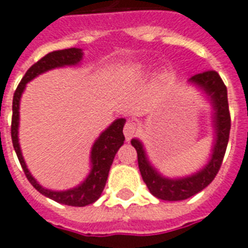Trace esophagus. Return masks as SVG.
Wrapping results in <instances>:
<instances>
[{"label": "esophagus", "mask_w": 248, "mask_h": 248, "mask_svg": "<svg viewBox=\"0 0 248 248\" xmlns=\"http://www.w3.org/2000/svg\"><path fill=\"white\" fill-rule=\"evenodd\" d=\"M124 137H126V141H130L134 137V135L136 134V124L134 122H131V121L126 122L124 127Z\"/></svg>", "instance_id": "obj_1"}]
</instances>
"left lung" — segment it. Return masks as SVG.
Returning <instances> with one entry per match:
<instances>
[{"label": "left lung", "instance_id": "obj_1", "mask_svg": "<svg viewBox=\"0 0 248 248\" xmlns=\"http://www.w3.org/2000/svg\"><path fill=\"white\" fill-rule=\"evenodd\" d=\"M188 83L198 87L207 95L213 109L212 114V127L214 132L213 146L208 163L201 170L190 175L182 176V178H168L160 174L155 166L150 163L143 143L139 139L131 140V145L137 151L139 169L143 182L147 185L150 193L161 201H184L207 188L216 178L222 165L227 143L230 139L231 117L228 99H227V88L219 74L214 70H208L191 77Z\"/></svg>", "mask_w": 248, "mask_h": 248}]
</instances>
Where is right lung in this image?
<instances>
[{
    "mask_svg": "<svg viewBox=\"0 0 248 248\" xmlns=\"http://www.w3.org/2000/svg\"><path fill=\"white\" fill-rule=\"evenodd\" d=\"M83 59V50L78 47H70V49L58 50L46 54L41 58L37 63L30 66V69L26 72L24 78L18 84L17 89L15 91L14 101H12V124H11V137L14 149L18 157V161L24 169L25 175L29 179L31 185L36 189L39 193L58 202L60 204L72 205V207H85L92 204L95 201H98L102 191L105 189L107 182L108 172L111 169L113 159L118 149L124 145V126L126 120L117 118L113 121L107 128L98 136V139L93 143L91 150V170L87 178L82 183L74 188L66 189V190H51V189L44 188L43 185L37 183L36 179L31 175L28 165L25 163L24 156L21 153V147L18 142V124H20V101L24 93L26 84L37 76L43 73L49 72L55 68H63V66H72L80 63Z\"/></svg>",
    "mask_w": 248,
    "mask_h": 248,
    "instance_id": "right-lung-1",
    "label": "right lung"
}]
</instances>
